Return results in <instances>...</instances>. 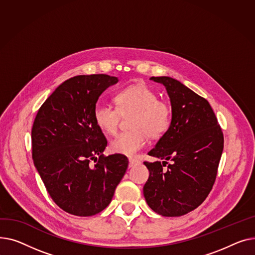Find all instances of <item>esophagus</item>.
I'll return each instance as SVG.
<instances>
[{"mask_svg":"<svg viewBox=\"0 0 255 255\" xmlns=\"http://www.w3.org/2000/svg\"><path fill=\"white\" fill-rule=\"evenodd\" d=\"M128 160H129V164H128L129 168H132V167L137 166V164L140 163V161L138 159H134V158H129Z\"/></svg>","mask_w":255,"mask_h":255,"instance_id":"obj_1","label":"esophagus"}]
</instances>
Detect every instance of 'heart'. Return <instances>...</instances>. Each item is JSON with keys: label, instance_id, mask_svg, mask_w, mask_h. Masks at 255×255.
<instances>
[{"label": "heart", "instance_id": "obj_1", "mask_svg": "<svg viewBox=\"0 0 255 255\" xmlns=\"http://www.w3.org/2000/svg\"><path fill=\"white\" fill-rule=\"evenodd\" d=\"M117 109L106 103H97L93 117L97 127L107 133L117 130L121 114L133 113L128 131L121 132L110 142L113 153L133 156L145 146L147 134L156 138L166 132L172 121V108L146 85H130L115 96Z\"/></svg>", "mask_w": 255, "mask_h": 255}]
</instances>
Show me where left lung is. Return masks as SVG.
Masks as SVG:
<instances>
[{"label":"left lung","mask_w":255,"mask_h":255,"mask_svg":"<svg viewBox=\"0 0 255 255\" xmlns=\"http://www.w3.org/2000/svg\"><path fill=\"white\" fill-rule=\"evenodd\" d=\"M150 80L166 87L172 121L148 154L173 162L167 167V161H144L149 171L144 198L159 215L181 216L198 208L211 191L223 150V133L206 99L171 77Z\"/></svg>","instance_id":"obj_1"}]
</instances>
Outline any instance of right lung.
<instances>
[{
	"label": "right lung",
	"mask_w": 255,
	"mask_h": 255,
	"mask_svg": "<svg viewBox=\"0 0 255 255\" xmlns=\"http://www.w3.org/2000/svg\"><path fill=\"white\" fill-rule=\"evenodd\" d=\"M117 82V77L106 74L70 78L36 115L34 164L53 202L70 214L92 216L103 211L128 169L126 155L103 154L107 139L93 117L99 97Z\"/></svg>",
	"instance_id": "obj_1"
}]
</instances>
